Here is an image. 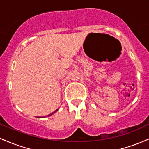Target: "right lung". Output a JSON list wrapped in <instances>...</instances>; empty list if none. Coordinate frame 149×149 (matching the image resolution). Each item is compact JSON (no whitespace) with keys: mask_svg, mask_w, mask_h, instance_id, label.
<instances>
[{"mask_svg":"<svg viewBox=\"0 0 149 149\" xmlns=\"http://www.w3.org/2000/svg\"><path fill=\"white\" fill-rule=\"evenodd\" d=\"M58 111V109H57L56 111H55V112H53V113H51V114L48 115V116H51V115H53V113H56V111Z\"/></svg>","mask_w":149,"mask_h":149,"instance_id":"1","label":"right lung"}]
</instances>
